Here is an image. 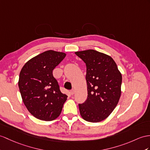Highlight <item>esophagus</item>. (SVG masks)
I'll list each match as a JSON object with an SVG mask.
<instances>
[{
  "label": "esophagus",
  "instance_id": "obj_1",
  "mask_svg": "<svg viewBox=\"0 0 150 150\" xmlns=\"http://www.w3.org/2000/svg\"><path fill=\"white\" fill-rule=\"evenodd\" d=\"M70 93H71V96H72V95H74V89H72V90H71Z\"/></svg>",
  "mask_w": 150,
  "mask_h": 150
}]
</instances>
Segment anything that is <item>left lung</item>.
Here are the masks:
<instances>
[{
  "mask_svg": "<svg viewBox=\"0 0 150 150\" xmlns=\"http://www.w3.org/2000/svg\"><path fill=\"white\" fill-rule=\"evenodd\" d=\"M86 64L88 97L79 104L80 115L87 122L105 120L117 105L121 96L122 76L115 60L94 50L75 52Z\"/></svg>",
  "mask_w": 150,
  "mask_h": 150,
  "instance_id": "obj_1",
  "label": "left lung"
}]
</instances>
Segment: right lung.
<instances>
[{
  "label": "right lung",
  "instance_id": "add662e5",
  "mask_svg": "<svg viewBox=\"0 0 150 150\" xmlns=\"http://www.w3.org/2000/svg\"><path fill=\"white\" fill-rule=\"evenodd\" d=\"M66 56L48 50L25 63L20 73L18 86L22 100L31 115L43 121L60 116L67 96L60 92L53 71Z\"/></svg>",
  "mask_w": 150,
  "mask_h": 150
}]
</instances>
